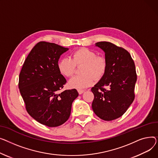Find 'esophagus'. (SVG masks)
<instances>
[{
    "instance_id": "1",
    "label": "esophagus",
    "mask_w": 158,
    "mask_h": 158,
    "mask_svg": "<svg viewBox=\"0 0 158 158\" xmlns=\"http://www.w3.org/2000/svg\"><path fill=\"white\" fill-rule=\"evenodd\" d=\"M85 92V90H81V89H78V94H83V92Z\"/></svg>"
}]
</instances>
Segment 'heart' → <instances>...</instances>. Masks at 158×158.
I'll use <instances>...</instances> for the list:
<instances>
[{"label": "heart", "instance_id": "obj_1", "mask_svg": "<svg viewBox=\"0 0 158 158\" xmlns=\"http://www.w3.org/2000/svg\"><path fill=\"white\" fill-rule=\"evenodd\" d=\"M83 64L81 73L83 75H77L69 81L71 88L83 89L92 85L95 80H99L106 71L107 63L105 57L98 56L97 53L88 48H82L75 51L72 59L69 57L61 58L57 64L59 71L62 75L71 77L76 69V65Z\"/></svg>", "mask_w": 158, "mask_h": 158}]
</instances>
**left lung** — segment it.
Here are the masks:
<instances>
[{
	"label": "left lung",
	"mask_w": 158,
	"mask_h": 158,
	"mask_svg": "<svg viewBox=\"0 0 158 158\" xmlns=\"http://www.w3.org/2000/svg\"><path fill=\"white\" fill-rule=\"evenodd\" d=\"M96 46L105 53V74L91 89L94 98L92 108L100 118L110 121L121 117L133 103L137 79L135 62L125 49L101 41Z\"/></svg>",
	"instance_id": "obj_1"
}]
</instances>
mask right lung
<instances>
[{
  "label": "right lung",
  "instance_id": "1",
  "mask_svg": "<svg viewBox=\"0 0 158 158\" xmlns=\"http://www.w3.org/2000/svg\"><path fill=\"white\" fill-rule=\"evenodd\" d=\"M68 50L55 43L39 42L28 55L19 75L18 87L27 112L48 127L67 121L73 102L78 96L75 89L59 92L66 80L57 64L60 55Z\"/></svg>",
  "mask_w": 158,
  "mask_h": 158
}]
</instances>
